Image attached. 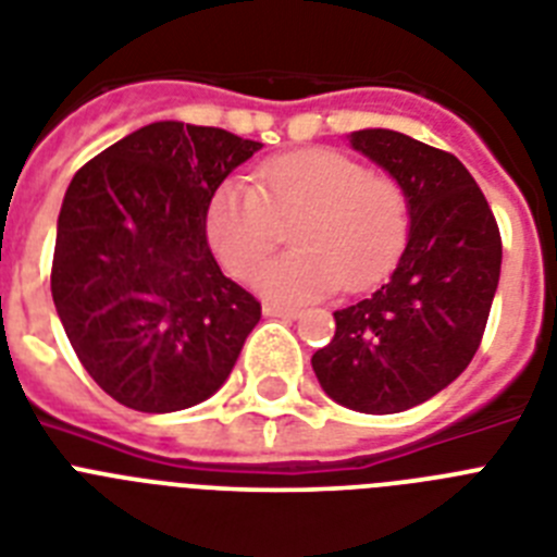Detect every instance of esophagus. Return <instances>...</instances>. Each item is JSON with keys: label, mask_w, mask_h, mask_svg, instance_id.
Masks as SVG:
<instances>
[{"label": "esophagus", "mask_w": 557, "mask_h": 557, "mask_svg": "<svg viewBox=\"0 0 557 557\" xmlns=\"http://www.w3.org/2000/svg\"><path fill=\"white\" fill-rule=\"evenodd\" d=\"M264 315H268V319H298V315H301V310H298V307L264 305Z\"/></svg>", "instance_id": "1"}]
</instances>
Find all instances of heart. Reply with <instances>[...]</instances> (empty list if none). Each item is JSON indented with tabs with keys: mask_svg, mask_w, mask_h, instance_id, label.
Listing matches in <instances>:
<instances>
[{
	"mask_svg": "<svg viewBox=\"0 0 557 557\" xmlns=\"http://www.w3.org/2000/svg\"><path fill=\"white\" fill-rule=\"evenodd\" d=\"M207 238L230 275L250 278L293 227L296 252L261 270L270 301L298 305L379 284L410 236V193L338 150H298L261 164L259 187L224 182L207 201Z\"/></svg>",
	"mask_w": 557,
	"mask_h": 557,
	"instance_id": "obj_1",
	"label": "heart"
}]
</instances>
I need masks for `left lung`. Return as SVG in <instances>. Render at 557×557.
Listing matches in <instances>:
<instances>
[{"mask_svg":"<svg viewBox=\"0 0 557 557\" xmlns=\"http://www.w3.org/2000/svg\"><path fill=\"white\" fill-rule=\"evenodd\" d=\"M350 141L410 193V242L387 284L333 312V342L312 356V370L333 401L389 416L453 384L481 347L500 230L447 150L395 131H356Z\"/></svg>","mask_w":557,"mask_h":557,"instance_id":"left-lung-1","label":"left lung"}]
</instances>
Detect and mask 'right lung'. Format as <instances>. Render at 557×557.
<instances>
[{"label": "right lung", "mask_w": 557, "mask_h": 557, "mask_svg": "<svg viewBox=\"0 0 557 557\" xmlns=\"http://www.w3.org/2000/svg\"><path fill=\"white\" fill-rule=\"evenodd\" d=\"M259 141L153 122L73 176L50 293L87 375L139 412H176L227 381L261 305L207 245V201Z\"/></svg>", "instance_id": "right-lung-1"}]
</instances>
